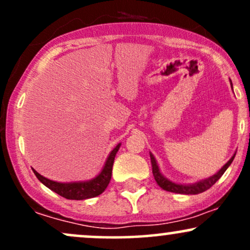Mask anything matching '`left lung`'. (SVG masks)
<instances>
[{
    "instance_id": "1",
    "label": "left lung",
    "mask_w": 250,
    "mask_h": 250,
    "mask_svg": "<svg viewBox=\"0 0 250 250\" xmlns=\"http://www.w3.org/2000/svg\"><path fill=\"white\" fill-rule=\"evenodd\" d=\"M231 88H233V85H231ZM149 154H150L151 167H153V175L155 177V181L157 182V185L167 191H171V193H176V194H185V195L200 194V193H203V191H206L207 189L210 188L211 186L215 185V182H216V181L219 180L223 174H225V171L228 169L229 166L231 165V162H233V160L235 157V154H234L233 156L230 157V160H229V161L227 162L226 165L223 166V167L221 168L216 174H214L213 176L208 177V179H205V180H201V181H199V182L191 183V185H181V183L173 182V181L168 180L167 177L163 176V174L160 171L159 165H157L156 159L154 157V155L151 153H149Z\"/></svg>"
}]
</instances>
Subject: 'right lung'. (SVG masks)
<instances>
[{
    "label": "right lung",
    "mask_w": 250,
    "mask_h": 250,
    "mask_svg": "<svg viewBox=\"0 0 250 250\" xmlns=\"http://www.w3.org/2000/svg\"><path fill=\"white\" fill-rule=\"evenodd\" d=\"M121 143L116 146L110 154L108 155L105 160L104 166L99 175H96L94 179L88 181H79V182H56V181L49 180L47 177L42 176L39 174L35 169H33L34 174L36 175L40 182H42L45 187H48L50 190L55 191L56 194L61 195L62 197H65L68 200H87L91 197L99 196L108 187L109 182L111 179V171H113L114 160H115L116 153L119 151Z\"/></svg>",
    "instance_id": "right-lung-1"
}]
</instances>
